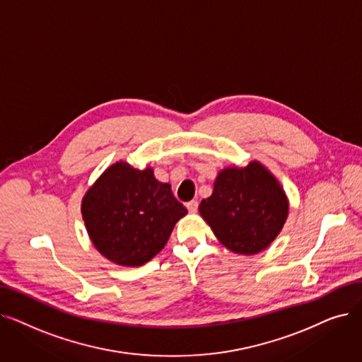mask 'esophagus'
<instances>
[{
  "label": "esophagus",
  "instance_id": "esophagus-1",
  "mask_svg": "<svg viewBox=\"0 0 362 362\" xmlns=\"http://www.w3.org/2000/svg\"><path fill=\"white\" fill-rule=\"evenodd\" d=\"M186 207H187V210H189V213H197L198 211V201H195V199L189 201L186 204Z\"/></svg>",
  "mask_w": 362,
  "mask_h": 362
}]
</instances>
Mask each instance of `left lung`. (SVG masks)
<instances>
[{
    "instance_id": "1",
    "label": "left lung",
    "mask_w": 362,
    "mask_h": 362,
    "mask_svg": "<svg viewBox=\"0 0 362 362\" xmlns=\"http://www.w3.org/2000/svg\"><path fill=\"white\" fill-rule=\"evenodd\" d=\"M199 214L217 240L238 255H256L278 237L288 216V199L272 173L260 163L218 173L211 197Z\"/></svg>"
}]
</instances>
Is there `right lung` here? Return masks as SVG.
Returning a JSON list of instances; mask_svg holds the SVG:
<instances>
[{
    "instance_id": "right-lung-1",
    "label": "right lung",
    "mask_w": 362,
    "mask_h": 362,
    "mask_svg": "<svg viewBox=\"0 0 362 362\" xmlns=\"http://www.w3.org/2000/svg\"><path fill=\"white\" fill-rule=\"evenodd\" d=\"M81 213L100 255L121 266H142L164 248L187 210L151 167L137 170L119 161L87 191Z\"/></svg>"
}]
</instances>
